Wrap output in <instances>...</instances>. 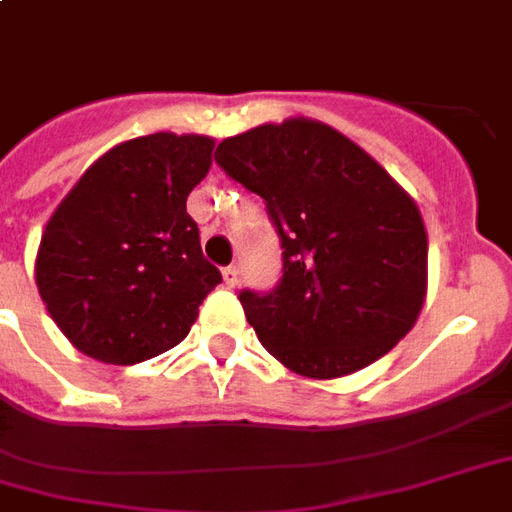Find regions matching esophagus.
<instances>
[{
	"label": "esophagus",
	"instance_id": "1",
	"mask_svg": "<svg viewBox=\"0 0 512 512\" xmlns=\"http://www.w3.org/2000/svg\"><path fill=\"white\" fill-rule=\"evenodd\" d=\"M222 279H225L227 287H236L238 285V268L236 266H227L225 271H222Z\"/></svg>",
	"mask_w": 512,
	"mask_h": 512
}]
</instances>
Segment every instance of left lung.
<instances>
[{
	"label": "left lung",
	"instance_id": "1",
	"mask_svg": "<svg viewBox=\"0 0 512 512\" xmlns=\"http://www.w3.org/2000/svg\"><path fill=\"white\" fill-rule=\"evenodd\" d=\"M214 157L266 200L282 238V282L238 295L276 361L333 380L410 333L426 301L429 236L418 203L372 154L295 116L225 138Z\"/></svg>",
	"mask_w": 512,
	"mask_h": 512
}]
</instances>
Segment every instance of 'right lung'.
<instances>
[{"mask_svg": "<svg viewBox=\"0 0 512 512\" xmlns=\"http://www.w3.org/2000/svg\"><path fill=\"white\" fill-rule=\"evenodd\" d=\"M211 151L208 135L124 140L56 206L34 279L48 314L83 355L130 366L168 352L222 282L187 214Z\"/></svg>", "mask_w": 512, "mask_h": 512, "instance_id": "right-lung-1", "label": "right lung"}]
</instances>
